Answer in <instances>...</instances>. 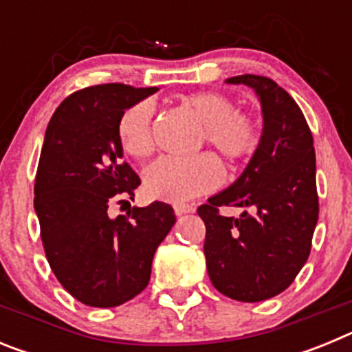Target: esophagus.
<instances>
[{"label": "esophagus", "mask_w": 352, "mask_h": 352, "mask_svg": "<svg viewBox=\"0 0 352 352\" xmlns=\"http://www.w3.org/2000/svg\"><path fill=\"white\" fill-rule=\"evenodd\" d=\"M195 211V208L192 206V204H174V213L178 214H186V213H194Z\"/></svg>", "instance_id": "1"}]
</instances>
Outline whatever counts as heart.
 Masks as SVG:
<instances>
[{"mask_svg": "<svg viewBox=\"0 0 352 352\" xmlns=\"http://www.w3.org/2000/svg\"><path fill=\"white\" fill-rule=\"evenodd\" d=\"M185 105L203 123L201 141H206L226 162L243 160L256 151L259 130L256 121L238 113L229 96L217 91H199L185 98ZM153 105L148 100L133 104L118 121V135L126 153L144 158L153 151ZM222 182L219 162L210 155L192 158L162 157L144 170V188L149 197L183 203L213 190Z\"/></svg>", "mask_w": 352, "mask_h": 352, "instance_id": "heart-1", "label": "heart"}]
</instances>
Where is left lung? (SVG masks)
Returning <instances> with one entry per match:
<instances>
[{
	"instance_id": "left-lung-1",
	"label": "left lung",
	"mask_w": 352,
	"mask_h": 352,
	"mask_svg": "<svg viewBox=\"0 0 352 352\" xmlns=\"http://www.w3.org/2000/svg\"><path fill=\"white\" fill-rule=\"evenodd\" d=\"M226 82L254 89L263 133L239 178L197 213L206 226L211 284L232 300L256 303L285 291L309 259L319 219L316 151L301 109L275 80L245 74ZM219 206L250 207L252 213L222 217Z\"/></svg>"
}]
</instances>
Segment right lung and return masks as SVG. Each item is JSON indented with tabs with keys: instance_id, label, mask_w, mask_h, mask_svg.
Segmentation results:
<instances>
[{
	"instance_id": "right-lung-1",
	"label": "right lung",
	"mask_w": 352,
	"mask_h": 352,
	"mask_svg": "<svg viewBox=\"0 0 352 352\" xmlns=\"http://www.w3.org/2000/svg\"><path fill=\"white\" fill-rule=\"evenodd\" d=\"M158 88L100 84L72 93L49 121L35 179V213L51 270L80 303L111 309L144 291L176 217L166 203H129L141 185L123 162L121 114Z\"/></svg>"
}]
</instances>
